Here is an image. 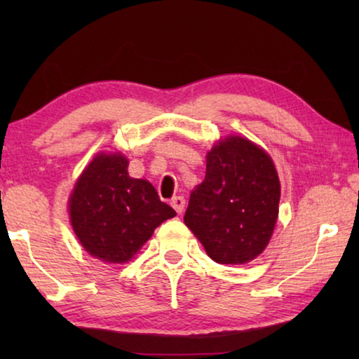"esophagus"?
Returning <instances> with one entry per match:
<instances>
[{"label":"esophagus","instance_id":"1","mask_svg":"<svg viewBox=\"0 0 359 359\" xmlns=\"http://www.w3.org/2000/svg\"><path fill=\"white\" fill-rule=\"evenodd\" d=\"M171 205H173V209L176 210V212L178 214H181L184 210V204H186V201H184V198L183 196H175L173 199H171V203H170Z\"/></svg>","mask_w":359,"mask_h":359}]
</instances>
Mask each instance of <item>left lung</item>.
Listing matches in <instances>:
<instances>
[{"label":"left lung","mask_w":359,"mask_h":359,"mask_svg":"<svg viewBox=\"0 0 359 359\" xmlns=\"http://www.w3.org/2000/svg\"><path fill=\"white\" fill-rule=\"evenodd\" d=\"M279 196L271 156L232 135L208 154L205 178L191 193L184 224L215 263H248L271 238Z\"/></svg>","instance_id":"obj_1"}]
</instances>
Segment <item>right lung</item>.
I'll use <instances>...</instances> for the list:
<instances>
[{
  "mask_svg": "<svg viewBox=\"0 0 359 359\" xmlns=\"http://www.w3.org/2000/svg\"><path fill=\"white\" fill-rule=\"evenodd\" d=\"M122 155L100 154L78 178L70 219L83 248L107 263H126L176 212L145 180L130 178Z\"/></svg>",
  "mask_w": 359,
  "mask_h": 359,
  "instance_id": "right-lung-1",
  "label": "right lung"
}]
</instances>
